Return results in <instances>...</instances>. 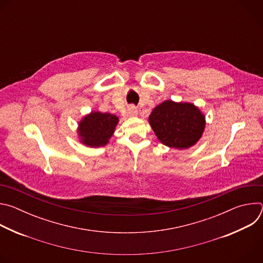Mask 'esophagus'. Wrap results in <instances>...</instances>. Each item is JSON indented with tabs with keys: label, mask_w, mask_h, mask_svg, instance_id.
<instances>
[{
	"label": "esophagus",
	"mask_w": 263,
	"mask_h": 263,
	"mask_svg": "<svg viewBox=\"0 0 263 263\" xmlns=\"http://www.w3.org/2000/svg\"><path fill=\"white\" fill-rule=\"evenodd\" d=\"M138 114V111L136 109V107L134 106H129L127 109V116L128 117H136Z\"/></svg>",
	"instance_id": "34e87169"
}]
</instances>
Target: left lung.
I'll return each mask as SVG.
<instances>
[{
  "instance_id": "left-lung-1",
  "label": "left lung",
  "mask_w": 263,
  "mask_h": 263,
  "mask_svg": "<svg viewBox=\"0 0 263 263\" xmlns=\"http://www.w3.org/2000/svg\"><path fill=\"white\" fill-rule=\"evenodd\" d=\"M148 123L157 138L170 147L189 148L202 137L205 116L192 103H176L172 100L156 106Z\"/></svg>"
}]
</instances>
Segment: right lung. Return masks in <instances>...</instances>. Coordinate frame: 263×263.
<instances>
[{
  "label": "right lung",
  "instance_id": "right-lung-1",
  "mask_svg": "<svg viewBox=\"0 0 263 263\" xmlns=\"http://www.w3.org/2000/svg\"><path fill=\"white\" fill-rule=\"evenodd\" d=\"M118 123L119 118L115 115L91 111L79 123L78 134L81 138L80 140L87 146H103L114 135Z\"/></svg>",
  "mask_w": 263,
  "mask_h": 263
}]
</instances>
